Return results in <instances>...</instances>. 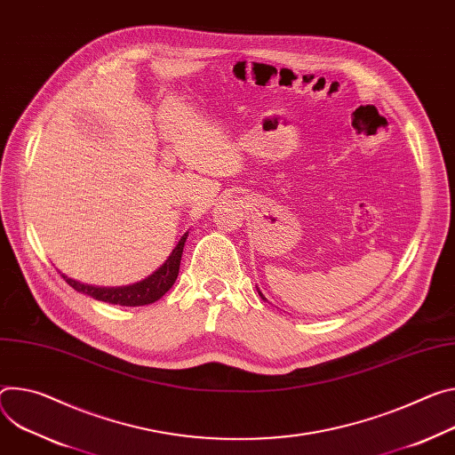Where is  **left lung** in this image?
Listing matches in <instances>:
<instances>
[{
    "label": "left lung",
    "instance_id": "1",
    "mask_svg": "<svg viewBox=\"0 0 455 455\" xmlns=\"http://www.w3.org/2000/svg\"><path fill=\"white\" fill-rule=\"evenodd\" d=\"M259 296H261V298H263V294H261V292H259ZM263 299H265V298H263Z\"/></svg>",
    "mask_w": 455,
    "mask_h": 455
}]
</instances>
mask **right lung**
I'll return each mask as SVG.
<instances>
[{
	"instance_id": "obj_1",
	"label": "right lung",
	"mask_w": 455,
	"mask_h": 455,
	"mask_svg": "<svg viewBox=\"0 0 455 455\" xmlns=\"http://www.w3.org/2000/svg\"><path fill=\"white\" fill-rule=\"evenodd\" d=\"M187 235L188 234H185L180 239V243L176 244V249L172 251L169 259L163 263V267H159L152 275H148L147 279H143V281H140L136 284L121 286V288H101V286L77 283L74 279H68L67 275H63V279L74 288V291L89 294L91 298H94L98 301L110 303V305L141 307V305L154 303L161 296L167 294L171 288H172V284L176 283V279H178L181 254H183V246H185Z\"/></svg>"
}]
</instances>
